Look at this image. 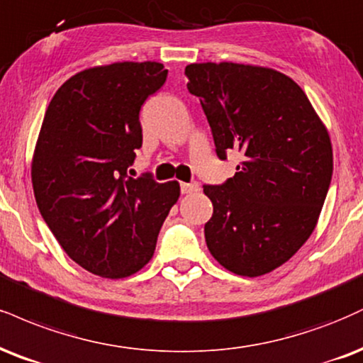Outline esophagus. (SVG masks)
<instances>
[{
    "instance_id": "1",
    "label": "esophagus",
    "mask_w": 363,
    "mask_h": 363,
    "mask_svg": "<svg viewBox=\"0 0 363 363\" xmlns=\"http://www.w3.org/2000/svg\"><path fill=\"white\" fill-rule=\"evenodd\" d=\"M199 191V184L198 182H182L181 184V193L182 194H191Z\"/></svg>"
}]
</instances>
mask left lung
<instances>
[{"label": "left lung", "mask_w": 363, "mask_h": 363, "mask_svg": "<svg viewBox=\"0 0 363 363\" xmlns=\"http://www.w3.org/2000/svg\"><path fill=\"white\" fill-rule=\"evenodd\" d=\"M211 126L216 155L242 152L238 172L203 186L213 203L204 225L211 255L230 272L259 277L304 245L333 174L330 135L304 91L269 67L204 62L186 67Z\"/></svg>", "instance_id": "8db88e82"}]
</instances>
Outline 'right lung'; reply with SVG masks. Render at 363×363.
Here are the masks:
<instances>
[{
    "instance_id": "add662e5",
    "label": "right lung",
    "mask_w": 363,
    "mask_h": 363,
    "mask_svg": "<svg viewBox=\"0 0 363 363\" xmlns=\"http://www.w3.org/2000/svg\"><path fill=\"white\" fill-rule=\"evenodd\" d=\"M167 79L159 62L77 72L57 89L35 147V201L57 242L82 269L128 277L148 264L177 181L128 176L142 147L140 108Z\"/></svg>"
}]
</instances>
